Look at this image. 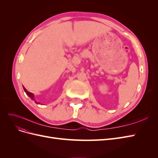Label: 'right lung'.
I'll return each mask as SVG.
<instances>
[{"label":"right lung","instance_id":"1","mask_svg":"<svg viewBox=\"0 0 158 158\" xmlns=\"http://www.w3.org/2000/svg\"><path fill=\"white\" fill-rule=\"evenodd\" d=\"M23 90H24V92L26 93L27 95H28V96H29L32 100H33V101H35V103L40 104L39 102H36V100H35V98H34V95H33V94H32V93H31V92H28V91L25 88L24 86H23Z\"/></svg>","mask_w":158,"mask_h":158}]
</instances>
